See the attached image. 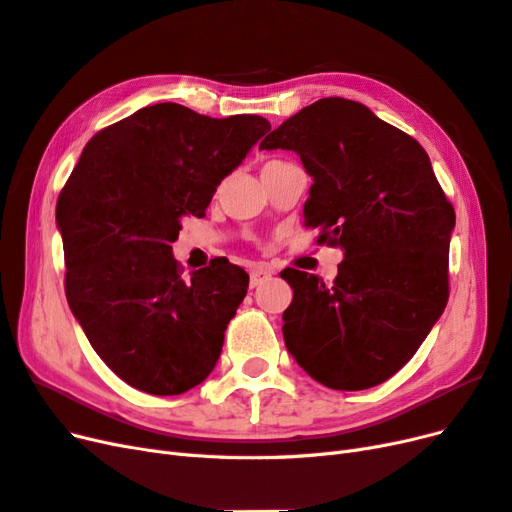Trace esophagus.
Listing matches in <instances>:
<instances>
[{"label":"esophagus","instance_id":"esophagus-1","mask_svg":"<svg viewBox=\"0 0 512 512\" xmlns=\"http://www.w3.org/2000/svg\"><path fill=\"white\" fill-rule=\"evenodd\" d=\"M272 276V270L270 268H266V266H255L253 270H251V287L255 289V287H259L263 280L266 278H270Z\"/></svg>","mask_w":512,"mask_h":512}]
</instances>
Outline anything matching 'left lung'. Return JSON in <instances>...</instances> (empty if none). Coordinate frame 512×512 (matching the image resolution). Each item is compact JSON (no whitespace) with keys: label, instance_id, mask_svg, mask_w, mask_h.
Here are the masks:
<instances>
[{"label":"left lung","instance_id":"1","mask_svg":"<svg viewBox=\"0 0 512 512\" xmlns=\"http://www.w3.org/2000/svg\"><path fill=\"white\" fill-rule=\"evenodd\" d=\"M259 148L298 153L312 176L304 223L340 246L338 276L285 270L287 351L317 383L359 391L417 353L449 300L455 210L423 146L359 102L323 100L293 114Z\"/></svg>","mask_w":512,"mask_h":512}]
</instances>
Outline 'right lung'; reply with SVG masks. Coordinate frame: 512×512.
I'll return each mask as SVG.
<instances>
[{"mask_svg": "<svg viewBox=\"0 0 512 512\" xmlns=\"http://www.w3.org/2000/svg\"><path fill=\"white\" fill-rule=\"evenodd\" d=\"M270 123L212 119L180 104L140 108L95 134L57 202L72 315L131 387L178 395L214 370L249 274L227 259L183 280L172 242Z\"/></svg>", "mask_w": 512, "mask_h": 512, "instance_id": "add662e5", "label": "right lung"}]
</instances>
